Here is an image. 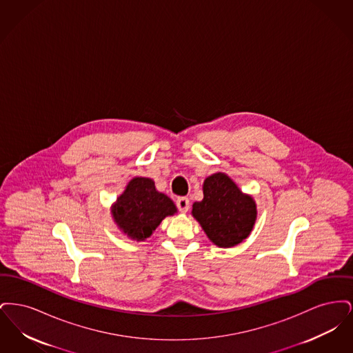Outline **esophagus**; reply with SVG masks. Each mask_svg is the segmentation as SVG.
I'll use <instances>...</instances> for the list:
<instances>
[{"mask_svg":"<svg viewBox=\"0 0 353 353\" xmlns=\"http://www.w3.org/2000/svg\"><path fill=\"white\" fill-rule=\"evenodd\" d=\"M176 205H177V208H179V210H180L181 213H186V212L189 210V200H188L186 197H180V199H177Z\"/></svg>","mask_w":353,"mask_h":353,"instance_id":"esophagus-1","label":"esophagus"}]
</instances>
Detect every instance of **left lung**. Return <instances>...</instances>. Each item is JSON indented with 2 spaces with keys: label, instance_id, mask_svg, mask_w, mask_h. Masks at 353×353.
<instances>
[{
  "label": "left lung",
  "instance_id": "obj_1",
  "mask_svg": "<svg viewBox=\"0 0 353 353\" xmlns=\"http://www.w3.org/2000/svg\"><path fill=\"white\" fill-rule=\"evenodd\" d=\"M202 201L194 202L192 216L201 225L208 238L219 248H233L252 233L256 205L225 173L205 179Z\"/></svg>",
  "mask_w": 353,
  "mask_h": 353
}]
</instances>
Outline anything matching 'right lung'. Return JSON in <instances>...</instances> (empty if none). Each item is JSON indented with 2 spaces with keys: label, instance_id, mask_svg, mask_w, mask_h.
<instances>
[{
  "label": "right lung",
  "instance_id": "add662e5",
  "mask_svg": "<svg viewBox=\"0 0 353 353\" xmlns=\"http://www.w3.org/2000/svg\"><path fill=\"white\" fill-rule=\"evenodd\" d=\"M176 212V205L157 192L148 177L132 179L111 209L119 229L136 241L150 238L161 221Z\"/></svg>",
  "mask_w": 353,
  "mask_h": 353
}]
</instances>
